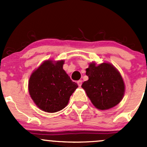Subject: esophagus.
Listing matches in <instances>:
<instances>
[{"label": "esophagus", "instance_id": "esophagus-1", "mask_svg": "<svg viewBox=\"0 0 147 147\" xmlns=\"http://www.w3.org/2000/svg\"><path fill=\"white\" fill-rule=\"evenodd\" d=\"M77 83H78V85H79V86H81V85H82V80H78V82H77Z\"/></svg>", "mask_w": 147, "mask_h": 147}]
</instances>
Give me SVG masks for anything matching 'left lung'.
<instances>
[{"mask_svg":"<svg viewBox=\"0 0 147 147\" xmlns=\"http://www.w3.org/2000/svg\"><path fill=\"white\" fill-rule=\"evenodd\" d=\"M89 80L82 83L87 97L96 108L105 110L121 102L124 94V83L119 71L112 65L92 63L86 69Z\"/></svg>","mask_w":147,"mask_h":147,"instance_id":"1","label":"left lung"}]
</instances>
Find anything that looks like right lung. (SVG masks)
<instances>
[{"instance_id":"right-lung-1","label":"right lung","mask_w":147,"mask_h":147,"mask_svg":"<svg viewBox=\"0 0 147 147\" xmlns=\"http://www.w3.org/2000/svg\"><path fill=\"white\" fill-rule=\"evenodd\" d=\"M63 64L64 60L55 63L46 60L30 78V95L35 105L46 112L53 113L64 109L78 87L63 69Z\"/></svg>"}]
</instances>
